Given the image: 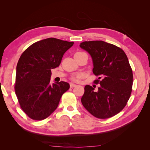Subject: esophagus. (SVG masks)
<instances>
[{
    "label": "esophagus",
    "mask_w": 150,
    "mask_h": 150,
    "mask_svg": "<svg viewBox=\"0 0 150 150\" xmlns=\"http://www.w3.org/2000/svg\"><path fill=\"white\" fill-rule=\"evenodd\" d=\"M76 86H77L76 84H73V83H70V87H71V88H74V87H76Z\"/></svg>",
    "instance_id": "esophagus-1"
}]
</instances>
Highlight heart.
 <instances>
[{"label":"heart","instance_id":"heart-1","mask_svg":"<svg viewBox=\"0 0 150 150\" xmlns=\"http://www.w3.org/2000/svg\"><path fill=\"white\" fill-rule=\"evenodd\" d=\"M78 52H78L76 53H78ZM83 78V75L81 74H76V75H74L72 76L71 77V80L73 81H75V82H78V81H79L81 79H82Z\"/></svg>","mask_w":150,"mask_h":150}]
</instances>
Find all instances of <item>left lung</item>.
<instances>
[{"mask_svg":"<svg viewBox=\"0 0 150 150\" xmlns=\"http://www.w3.org/2000/svg\"><path fill=\"white\" fill-rule=\"evenodd\" d=\"M79 46L91 56L93 72L98 77L94 83L100 84L96 92L86 85L81 103L94 117L110 118L122 110L131 96L133 76L128 59L120 47L103 40L84 41Z\"/></svg>","mask_w":150,"mask_h":150,"instance_id":"1","label":"left lung"}]
</instances>
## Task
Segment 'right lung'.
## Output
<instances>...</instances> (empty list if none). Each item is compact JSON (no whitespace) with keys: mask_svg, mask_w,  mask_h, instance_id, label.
I'll use <instances>...</instances> for the list:
<instances>
[{"mask_svg":"<svg viewBox=\"0 0 150 150\" xmlns=\"http://www.w3.org/2000/svg\"><path fill=\"white\" fill-rule=\"evenodd\" d=\"M74 42L47 38L36 42L22 54L16 68L15 92L20 106L30 118L42 120L56 110L69 89L64 81L51 83V69L60 65Z\"/></svg>","mask_w":150,"mask_h":150,"instance_id":"obj_1","label":"right lung"}]
</instances>
